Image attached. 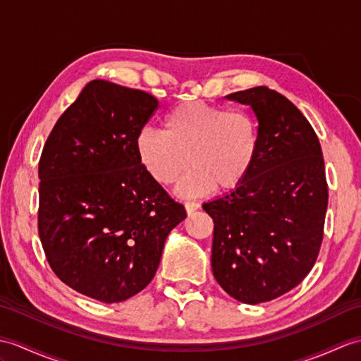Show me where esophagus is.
<instances>
[{
	"label": "esophagus",
	"mask_w": 361,
	"mask_h": 361,
	"mask_svg": "<svg viewBox=\"0 0 361 361\" xmlns=\"http://www.w3.org/2000/svg\"><path fill=\"white\" fill-rule=\"evenodd\" d=\"M184 207H186L188 214H192V212L198 211V209H200V204H198V203H195V201H186V203H184Z\"/></svg>",
	"instance_id": "obj_1"
}]
</instances>
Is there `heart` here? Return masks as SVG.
I'll return each instance as SVG.
<instances>
[{
    "instance_id": "b5f03b06",
    "label": "heart",
    "mask_w": 361,
    "mask_h": 361,
    "mask_svg": "<svg viewBox=\"0 0 361 361\" xmlns=\"http://www.w3.org/2000/svg\"><path fill=\"white\" fill-rule=\"evenodd\" d=\"M164 130L145 128L135 138L142 169L181 197H201L214 188L232 190L246 180L259 146L258 126L245 111L204 102H186L166 115Z\"/></svg>"
}]
</instances>
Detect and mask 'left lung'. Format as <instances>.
<instances>
[{
    "label": "left lung",
    "instance_id": "8db88e82",
    "mask_svg": "<svg viewBox=\"0 0 361 361\" xmlns=\"http://www.w3.org/2000/svg\"><path fill=\"white\" fill-rule=\"evenodd\" d=\"M258 120L259 146L238 188L203 204L214 220L212 272L231 297L258 305L286 294L320 252L328 183L315 130L266 86L226 95Z\"/></svg>",
    "mask_w": 361,
    "mask_h": 361
}]
</instances>
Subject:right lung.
Segmentation results:
<instances>
[{"instance_id":"right-lung-1","label":"right lung","mask_w":361,"mask_h":361,"mask_svg":"<svg viewBox=\"0 0 361 361\" xmlns=\"http://www.w3.org/2000/svg\"><path fill=\"white\" fill-rule=\"evenodd\" d=\"M158 109L138 89L94 80L58 118L39 158L38 233L73 290L120 303L152 281L184 206L149 177L135 138Z\"/></svg>"}]
</instances>
